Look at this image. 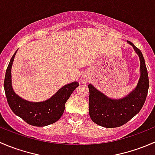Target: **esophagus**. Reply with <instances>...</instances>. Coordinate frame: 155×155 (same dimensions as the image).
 <instances>
[{"instance_id":"obj_1","label":"esophagus","mask_w":155,"mask_h":155,"mask_svg":"<svg viewBox=\"0 0 155 155\" xmlns=\"http://www.w3.org/2000/svg\"><path fill=\"white\" fill-rule=\"evenodd\" d=\"M88 76H87V75H83V76L81 77V82H82V83H86V82L88 81Z\"/></svg>"}]
</instances>
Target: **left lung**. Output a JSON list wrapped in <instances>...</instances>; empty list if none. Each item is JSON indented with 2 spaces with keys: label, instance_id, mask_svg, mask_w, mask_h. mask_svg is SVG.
Here are the masks:
<instances>
[{
  "label": "left lung",
  "instance_id": "left-lung-1",
  "mask_svg": "<svg viewBox=\"0 0 155 155\" xmlns=\"http://www.w3.org/2000/svg\"><path fill=\"white\" fill-rule=\"evenodd\" d=\"M140 61V77L135 89L121 99H112L99 91L91 84L89 88V115L95 124L107 128L118 127L134 118L144 105L149 81L145 59L141 51L131 42Z\"/></svg>",
  "mask_w": 155,
  "mask_h": 155
}]
</instances>
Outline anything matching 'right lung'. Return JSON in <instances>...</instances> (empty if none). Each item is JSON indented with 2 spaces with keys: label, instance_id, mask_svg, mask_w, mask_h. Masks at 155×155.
<instances>
[{
  "label": "right lung",
  "instance_id": "right-lung-1",
  "mask_svg": "<svg viewBox=\"0 0 155 155\" xmlns=\"http://www.w3.org/2000/svg\"><path fill=\"white\" fill-rule=\"evenodd\" d=\"M16 51L11 58L4 83L6 97L10 109L15 115L31 125L44 127L56 122L63 115L65 104L73 91L79 86V83L73 82L64 85L51 97L43 102H30L22 99L15 93L12 86L11 69Z\"/></svg>",
  "mask_w": 155,
  "mask_h": 155
}]
</instances>
